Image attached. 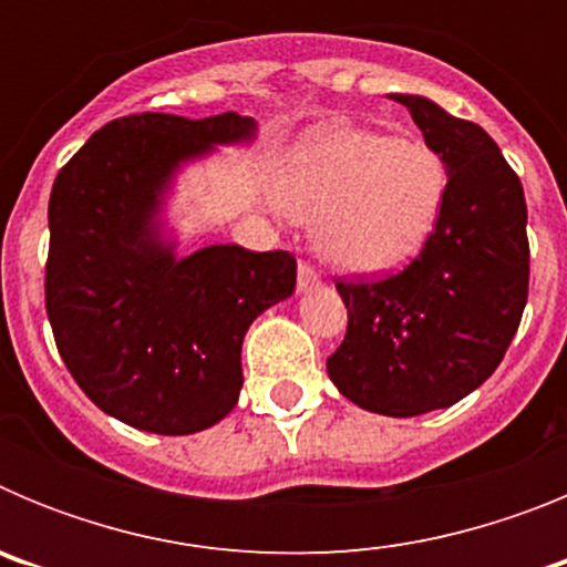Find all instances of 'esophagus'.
Listing matches in <instances>:
<instances>
[{"label":"esophagus","mask_w":567,"mask_h":567,"mask_svg":"<svg viewBox=\"0 0 567 567\" xmlns=\"http://www.w3.org/2000/svg\"><path fill=\"white\" fill-rule=\"evenodd\" d=\"M318 284H320L318 269H315L309 260H300V264H298V289H300V292H307V289L318 287Z\"/></svg>","instance_id":"1"}]
</instances>
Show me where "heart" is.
Masks as SVG:
<instances>
[{"label":"heart","mask_w":567,"mask_h":567,"mask_svg":"<svg viewBox=\"0 0 567 567\" xmlns=\"http://www.w3.org/2000/svg\"><path fill=\"white\" fill-rule=\"evenodd\" d=\"M449 162L420 138L338 127L300 144L278 204L315 224L320 255L349 272H389L429 244L449 198Z\"/></svg>","instance_id":"b5f03b06"}]
</instances>
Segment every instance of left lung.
I'll return each instance as SVG.
<instances>
[{
    "label": "left lung",
    "mask_w": 567,
    "mask_h": 567,
    "mask_svg": "<svg viewBox=\"0 0 567 567\" xmlns=\"http://www.w3.org/2000/svg\"><path fill=\"white\" fill-rule=\"evenodd\" d=\"M449 162V198L417 258L380 280H334L346 338L338 392L385 417L449 409L494 374L528 300V209L519 175L480 124L394 93Z\"/></svg>",
    "instance_id": "1"
}]
</instances>
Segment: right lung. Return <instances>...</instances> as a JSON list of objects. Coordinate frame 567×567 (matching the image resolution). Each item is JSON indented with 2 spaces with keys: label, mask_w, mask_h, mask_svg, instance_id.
Wrapping results in <instances>:
<instances>
[{
  "label": "right lung",
  "mask_w": 567,
  "mask_h": 567,
  "mask_svg": "<svg viewBox=\"0 0 567 567\" xmlns=\"http://www.w3.org/2000/svg\"><path fill=\"white\" fill-rule=\"evenodd\" d=\"M252 135L238 113L124 115L53 182L44 307L56 349L82 392L133 429L178 437L227 417L249 323L295 292L284 249L213 244L175 258L158 229L175 169Z\"/></svg>",
  "instance_id": "1"
}]
</instances>
